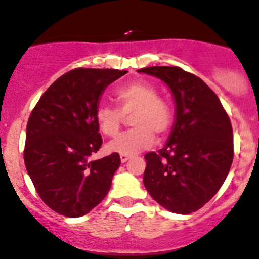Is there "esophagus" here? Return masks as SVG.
<instances>
[{
    "label": "esophagus",
    "mask_w": 259,
    "mask_h": 259,
    "mask_svg": "<svg viewBox=\"0 0 259 259\" xmlns=\"http://www.w3.org/2000/svg\"><path fill=\"white\" fill-rule=\"evenodd\" d=\"M130 159V156L129 155H124V154H120V161L122 162V164H124V162H126L127 160Z\"/></svg>",
    "instance_id": "1"
}]
</instances>
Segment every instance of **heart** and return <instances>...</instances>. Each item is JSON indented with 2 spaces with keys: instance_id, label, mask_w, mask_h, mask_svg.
Here are the masks:
<instances>
[{
  "instance_id": "b5f03b06",
  "label": "heart",
  "mask_w": 259,
  "mask_h": 259,
  "mask_svg": "<svg viewBox=\"0 0 259 259\" xmlns=\"http://www.w3.org/2000/svg\"><path fill=\"white\" fill-rule=\"evenodd\" d=\"M151 84L135 80L116 89L115 100L119 108L99 103L94 110V118L100 132L107 137L119 133L125 115H130L133 129L122 133L107 145L111 152L134 155L150 148L154 135L164 138L172 125V109L164 98L157 97Z\"/></svg>"
}]
</instances>
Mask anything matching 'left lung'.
Masks as SVG:
<instances>
[{"mask_svg": "<svg viewBox=\"0 0 259 259\" xmlns=\"http://www.w3.org/2000/svg\"><path fill=\"white\" fill-rule=\"evenodd\" d=\"M161 79L176 105L167 143L145 155L144 185L162 207L189 214L219 191L233 160V133L219 97L202 79L180 67L141 68Z\"/></svg>", "mask_w": 259, "mask_h": 259, "instance_id": "1", "label": "left lung"}]
</instances>
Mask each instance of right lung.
Instances as JSON below:
<instances>
[{"instance_id":"1","label":"right lung","mask_w":259,"mask_h":259,"mask_svg":"<svg viewBox=\"0 0 259 259\" xmlns=\"http://www.w3.org/2000/svg\"><path fill=\"white\" fill-rule=\"evenodd\" d=\"M126 70L77 68L43 93L27 122L24 165L48 207L80 217L108 195L120 156L92 161L103 144L94 110L103 92Z\"/></svg>"}]
</instances>
